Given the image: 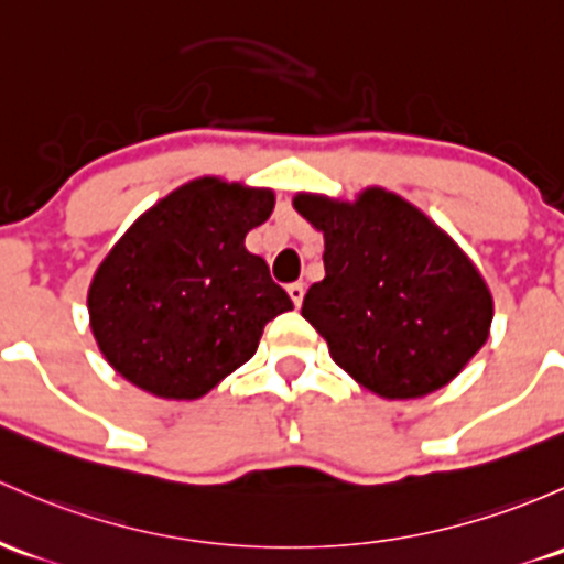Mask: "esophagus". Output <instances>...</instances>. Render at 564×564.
Returning a JSON list of instances; mask_svg holds the SVG:
<instances>
[{
  "label": "esophagus",
  "mask_w": 564,
  "mask_h": 564,
  "mask_svg": "<svg viewBox=\"0 0 564 564\" xmlns=\"http://www.w3.org/2000/svg\"><path fill=\"white\" fill-rule=\"evenodd\" d=\"M286 292H289V297H292L294 305L300 307L302 305V297H305V286H302V283H289Z\"/></svg>",
  "instance_id": "1"
}]
</instances>
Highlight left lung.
Returning <instances> with one entry per match:
<instances>
[{
    "instance_id": "left-lung-1",
    "label": "left lung",
    "mask_w": 564,
    "mask_h": 564,
    "mask_svg": "<svg viewBox=\"0 0 564 564\" xmlns=\"http://www.w3.org/2000/svg\"><path fill=\"white\" fill-rule=\"evenodd\" d=\"M294 207L324 232V281L302 316L332 359L387 400L446 387L489 337L491 294L459 246L387 188L357 203L297 194Z\"/></svg>"
}]
</instances>
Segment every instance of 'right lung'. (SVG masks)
Segmentation results:
<instances>
[{"mask_svg":"<svg viewBox=\"0 0 564 564\" xmlns=\"http://www.w3.org/2000/svg\"><path fill=\"white\" fill-rule=\"evenodd\" d=\"M275 194L197 177L145 210L94 272L99 351L129 383L197 400L257 354L264 324L292 311L246 235Z\"/></svg>","mask_w":564,"mask_h":564,"instance_id":"right-lung-1","label":"right lung"}]
</instances>
